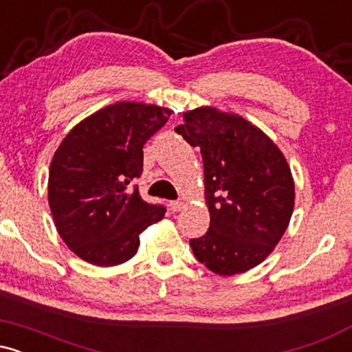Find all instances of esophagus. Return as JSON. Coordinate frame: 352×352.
<instances>
[{
	"mask_svg": "<svg viewBox=\"0 0 352 352\" xmlns=\"http://www.w3.org/2000/svg\"><path fill=\"white\" fill-rule=\"evenodd\" d=\"M185 207V204L182 200H175V201H170V208L173 210V212H180L182 208Z\"/></svg>",
	"mask_w": 352,
	"mask_h": 352,
	"instance_id": "1",
	"label": "esophagus"
}]
</instances>
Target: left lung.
<instances>
[{"label":"left lung","mask_w":352,"mask_h":352,"mask_svg":"<svg viewBox=\"0 0 352 352\" xmlns=\"http://www.w3.org/2000/svg\"><path fill=\"white\" fill-rule=\"evenodd\" d=\"M175 131L204 159L210 228L190 240L210 272L232 276L260 265L285 235L294 208L292 168L261 129L205 106L184 112Z\"/></svg>","instance_id":"8db88e82"}]
</instances>
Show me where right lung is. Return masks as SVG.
Masks as SVG:
<instances>
[{
    "label": "right lung",
    "mask_w": 352,
    "mask_h": 352,
    "mask_svg": "<svg viewBox=\"0 0 352 352\" xmlns=\"http://www.w3.org/2000/svg\"><path fill=\"white\" fill-rule=\"evenodd\" d=\"M172 111L155 104L116 102L71 129L51 160L47 200L58 233L80 260L116 266L137 253L139 235L165 208L140 199L144 144Z\"/></svg>",
    "instance_id": "add662e5"
}]
</instances>
